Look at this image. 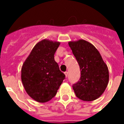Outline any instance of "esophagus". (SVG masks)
I'll return each mask as SVG.
<instances>
[{"label": "esophagus", "instance_id": "esophagus-1", "mask_svg": "<svg viewBox=\"0 0 124 124\" xmlns=\"http://www.w3.org/2000/svg\"><path fill=\"white\" fill-rule=\"evenodd\" d=\"M64 74H65V75H66V77H68V72L66 71L65 73H64Z\"/></svg>", "mask_w": 124, "mask_h": 124}]
</instances>
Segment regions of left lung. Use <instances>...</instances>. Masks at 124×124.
<instances>
[{
	"mask_svg": "<svg viewBox=\"0 0 124 124\" xmlns=\"http://www.w3.org/2000/svg\"><path fill=\"white\" fill-rule=\"evenodd\" d=\"M69 46L80 70L79 81L73 85L76 96L84 101L99 98L108 86L109 71L100 53L84 40L70 42Z\"/></svg>",
	"mask_w": 124,
	"mask_h": 124,
	"instance_id": "obj_1",
	"label": "left lung"
}]
</instances>
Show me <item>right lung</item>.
Instances as JSON below:
<instances>
[{"mask_svg": "<svg viewBox=\"0 0 124 124\" xmlns=\"http://www.w3.org/2000/svg\"><path fill=\"white\" fill-rule=\"evenodd\" d=\"M60 42L43 40L35 46L21 70V79L29 96L44 103L56 95L65 79L54 54Z\"/></svg>", "mask_w": 124, "mask_h": 124, "instance_id": "add662e5", "label": "right lung"}]
</instances>
